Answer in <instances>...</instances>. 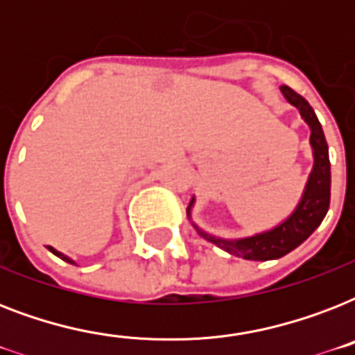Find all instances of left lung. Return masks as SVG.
Masks as SVG:
<instances>
[{
	"instance_id": "1",
	"label": "left lung",
	"mask_w": 355,
	"mask_h": 355,
	"mask_svg": "<svg viewBox=\"0 0 355 355\" xmlns=\"http://www.w3.org/2000/svg\"><path fill=\"white\" fill-rule=\"evenodd\" d=\"M282 94L286 96V99L293 107L300 110L304 121L311 128L309 139H311L315 156L313 171L309 175L308 186H306V191H304V197L300 205L297 206V210L293 211L291 217L282 223L280 227H276L270 232L245 237V239H237V241H225V239L214 237L210 234L200 232L197 228L205 239L217 247L225 248L227 252L234 254L237 258L267 261V259L286 256L287 252H291L293 248H297L300 243L306 241L315 232V228L322 223L326 211L330 208V156H328V144H326L322 127L315 116L313 108L309 107V103L300 94H297L289 86H282Z\"/></svg>"
}]
</instances>
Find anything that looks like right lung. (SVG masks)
Instances as JSON below:
<instances>
[{"label":"right lung","instance_id":"1","mask_svg":"<svg viewBox=\"0 0 355 355\" xmlns=\"http://www.w3.org/2000/svg\"><path fill=\"white\" fill-rule=\"evenodd\" d=\"M47 248H49V250H51V252L55 254V256H58V258H60V259H64V261H68V263H73V261H71V259L66 258V256H64V254L57 252V250H55V248H53V247H47Z\"/></svg>","mask_w":355,"mask_h":355}]
</instances>
